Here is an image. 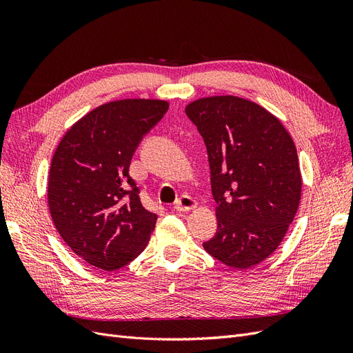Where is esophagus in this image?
<instances>
[{
    "mask_svg": "<svg viewBox=\"0 0 353 353\" xmlns=\"http://www.w3.org/2000/svg\"><path fill=\"white\" fill-rule=\"evenodd\" d=\"M196 208H197V201L190 196H181L175 203V209L178 212H190Z\"/></svg>",
    "mask_w": 353,
    "mask_h": 353,
    "instance_id": "esophagus-1",
    "label": "esophagus"
}]
</instances>
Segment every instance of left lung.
<instances>
[{"label":"left lung","instance_id":"left-lung-1","mask_svg":"<svg viewBox=\"0 0 353 353\" xmlns=\"http://www.w3.org/2000/svg\"><path fill=\"white\" fill-rule=\"evenodd\" d=\"M208 148L218 232L205 250L236 270L263 262L283 241L302 196L292 135L276 116L236 95L187 104Z\"/></svg>","mask_w":353,"mask_h":353}]
</instances>
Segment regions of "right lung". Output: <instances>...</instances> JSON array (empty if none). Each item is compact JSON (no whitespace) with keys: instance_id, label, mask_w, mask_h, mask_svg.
Here are the masks:
<instances>
[{"instance_id":"1","label":"right lung","mask_w":353,"mask_h":353,"mask_svg":"<svg viewBox=\"0 0 353 353\" xmlns=\"http://www.w3.org/2000/svg\"><path fill=\"white\" fill-rule=\"evenodd\" d=\"M169 109L165 100L104 103L60 140L48 174V208L60 237L85 262L114 271L150 240L157 215L140 200L131 159L145 132Z\"/></svg>"}]
</instances>
